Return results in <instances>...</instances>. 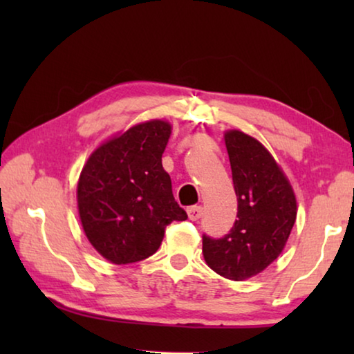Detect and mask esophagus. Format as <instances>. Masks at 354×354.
Wrapping results in <instances>:
<instances>
[{
	"label": "esophagus",
	"instance_id": "34e87169",
	"mask_svg": "<svg viewBox=\"0 0 354 354\" xmlns=\"http://www.w3.org/2000/svg\"><path fill=\"white\" fill-rule=\"evenodd\" d=\"M187 214H189V218L190 220H200L203 217V207L201 206H190L187 207Z\"/></svg>",
	"mask_w": 354,
	"mask_h": 354
}]
</instances>
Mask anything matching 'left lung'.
I'll return each mask as SVG.
<instances>
[{
    "mask_svg": "<svg viewBox=\"0 0 354 354\" xmlns=\"http://www.w3.org/2000/svg\"><path fill=\"white\" fill-rule=\"evenodd\" d=\"M237 220L223 237L203 234V254L215 273L242 281L267 268L281 254L297 218L289 181L272 154L253 137L227 131Z\"/></svg>",
    "mask_w": 354,
    "mask_h": 354,
    "instance_id": "8db88e82",
    "label": "left lung"
}]
</instances>
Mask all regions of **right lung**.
I'll use <instances>...</instances> for the list:
<instances>
[{"instance_id":"add662e5","label":"right lung","mask_w":354,"mask_h":354,"mask_svg":"<svg viewBox=\"0 0 354 354\" xmlns=\"http://www.w3.org/2000/svg\"><path fill=\"white\" fill-rule=\"evenodd\" d=\"M171 127L140 123L95 149L77 183L84 232L101 256L118 266L154 254L171 221L187 214L171 192L162 153Z\"/></svg>"}]
</instances>
